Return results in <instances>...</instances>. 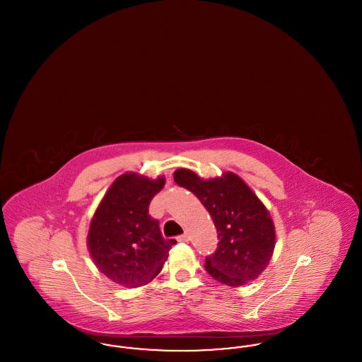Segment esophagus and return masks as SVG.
Segmentation results:
<instances>
[{
  "mask_svg": "<svg viewBox=\"0 0 362 362\" xmlns=\"http://www.w3.org/2000/svg\"><path fill=\"white\" fill-rule=\"evenodd\" d=\"M189 240V233L187 232H185L183 235H180V236H177V241H180V243H186V241Z\"/></svg>",
  "mask_w": 362,
  "mask_h": 362,
  "instance_id": "esophagus-1",
  "label": "esophagus"
}]
</instances>
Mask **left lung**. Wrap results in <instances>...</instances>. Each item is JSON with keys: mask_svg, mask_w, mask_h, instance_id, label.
Returning a JSON list of instances; mask_svg holds the SVG:
<instances>
[{"mask_svg": "<svg viewBox=\"0 0 362 362\" xmlns=\"http://www.w3.org/2000/svg\"><path fill=\"white\" fill-rule=\"evenodd\" d=\"M173 180L202 202L217 229L218 248L206 258L207 273L232 288L257 279L276 247V226L257 194L229 171L202 179L191 170L179 168Z\"/></svg>", "mask_w": 362, "mask_h": 362, "instance_id": "left-lung-1", "label": "left lung"}]
</instances>
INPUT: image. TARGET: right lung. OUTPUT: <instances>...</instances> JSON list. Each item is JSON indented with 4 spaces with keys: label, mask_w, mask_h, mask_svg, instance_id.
<instances>
[{
    "label": "right lung",
    "mask_w": 362,
    "mask_h": 362,
    "mask_svg": "<svg viewBox=\"0 0 362 362\" xmlns=\"http://www.w3.org/2000/svg\"><path fill=\"white\" fill-rule=\"evenodd\" d=\"M164 185V176L123 173L107 189L90 220L86 238L90 258L118 285L138 288L151 282L176 244L161 236L158 221L148 213Z\"/></svg>",
    "instance_id": "right-lung-1"
}]
</instances>
